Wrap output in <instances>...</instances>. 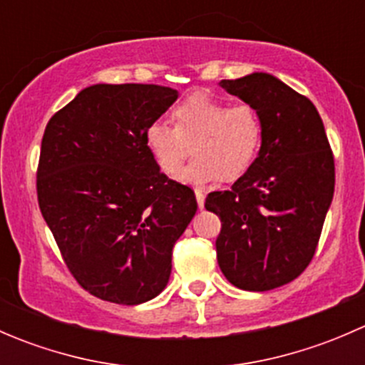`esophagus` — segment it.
<instances>
[{"instance_id": "obj_1", "label": "esophagus", "mask_w": 365, "mask_h": 365, "mask_svg": "<svg viewBox=\"0 0 365 365\" xmlns=\"http://www.w3.org/2000/svg\"><path fill=\"white\" fill-rule=\"evenodd\" d=\"M194 192H196L197 206H200V210H203V208H205V190L196 189V190H194Z\"/></svg>"}]
</instances>
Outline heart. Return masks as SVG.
<instances>
[{
    "label": "heart",
    "instance_id": "heart-1",
    "mask_svg": "<svg viewBox=\"0 0 365 365\" xmlns=\"http://www.w3.org/2000/svg\"><path fill=\"white\" fill-rule=\"evenodd\" d=\"M176 125L155 120L146 128V146L165 175H173L194 146V159L176 173L189 185L244 175L259 152L263 123L252 106H231L208 93H192L175 108Z\"/></svg>",
    "mask_w": 365,
    "mask_h": 365
}]
</instances>
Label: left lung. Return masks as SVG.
<instances>
[{"mask_svg":"<svg viewBox=\"0 0 365 365\" xmlns=\"http://www.w3.org/2000/svg\"><path fill=\"white\" fill-rule=\"evenodd\" d=\"M219 84L256 109L263 139L231 189L206 197L222 222L217 261L237 288L268 292L297 279L314 256L334 197V155L314 104L275 76Z\"/></svg>","mask_w":365,"mask_h":365,"instance_id":"obj_1","label":"left lung"}]
</instances>
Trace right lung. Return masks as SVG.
I'll list each match as a JSON object with an SVG mask.
<instances>
[{
    "label": "right lung",
    "instance_id": "obj_1",
    "mask_svg": "<svg viewBox=\"0 0 365 365\" xmlns=\"http://www.w3.org/2000/svg\"><path fill=\"white\" fill-rule=\"evenodd\" d=\"M176 98L157 84H93L43 132L40 212L76 281L102 300L138 305L159 295L196 215L192 189L160 173L145 139Z\"/></svg>",
    "mask_w": 365,
    "mask_h": 365
}]
</instances>
